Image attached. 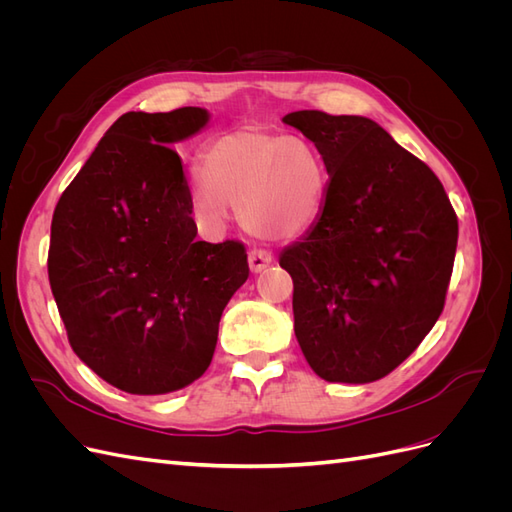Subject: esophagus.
Instances as JSON below:
<instances>
[{"mask_svg":"<svg viewBox=\"0 0 512 512\" xmlns=\"http://www.w3.org/2000/svg\"><path fill=\"white\" fill-rule=\"evenodd\" d=\"M247 260H250V269L254 273H260V271H265L271 265L273 254L267 252V250H258V247H254V250L250 252V256H247Z\"/></svg>","mask_w":512,"mask_h":512,"instance_id":"obj_1","label":"esophagus"}]
</instances>
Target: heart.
Instances as JSON below:
<instances>
[{
    "instance_id": "heart-1",
    "label": "heart",
    "mask_w": 512,
    "mask_h": 512,
    "mask_svg": "<svg viewBox=\"0 0 512 512\" xmlns=\"http://www.w3.org/2000/svg\"><path fill=\"white\" fill-rule=\"evenodd\" d=\"M327 194V168L305 138L243 128L215 138L205 173L194 179L203 218L220 222L228 205L243 224L267 239L297 237L312 226Z\"/></svg>"
}]
</instances>
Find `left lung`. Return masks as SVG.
Here are the masks:
<instances>
[{
  "label": "left lung",
  "mask_w": 512,
  "mask_h": 512,
  "mask_svg": "<svg viewBox=\"0 0 512 512\" xmlns=\"http://www.w3.org/2000/svg\"><path fill=\"white\" fill-rule=\"evenodd\" d=\"M331 175L318 222L288 245L294 333L329 382H374L404 363L440 318L457 250V213L436 173L376 121L284 117Z\"/></svg>",
  "instance_id": "left-lung-1"
}]
</instances>
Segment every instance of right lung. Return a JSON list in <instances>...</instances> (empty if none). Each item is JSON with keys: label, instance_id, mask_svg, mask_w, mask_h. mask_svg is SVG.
Segmentation results:
<instances>
[{"label": "right lung", "instance_id": "add662e5", "mask_svg": "<svg viewBox=\"0 0 512 512\" xmlns=\"http://www.w3.org/2000/svg\"><path fill=\"white\" fill-rule=\"evenodd\" d=\"M205 108L126 113L61 194L49 282L79 359L117 389L162 395L211 365L226 303L250 275L237 239H196L192 192L170 149Z\"/></svg>", "mask_w": 512, "mask_h": 512}]
</instances>
